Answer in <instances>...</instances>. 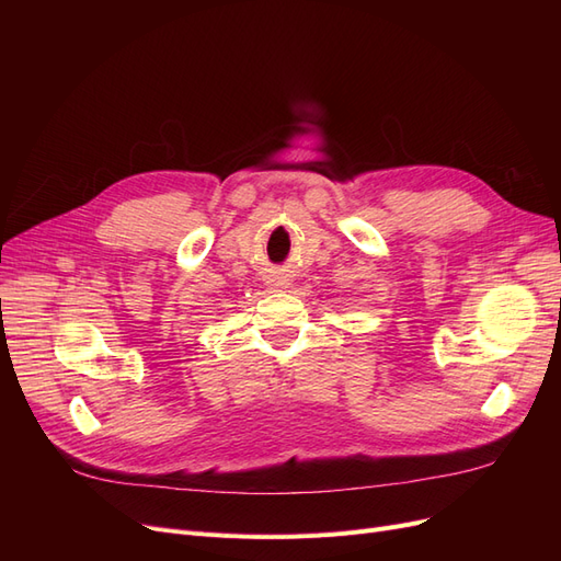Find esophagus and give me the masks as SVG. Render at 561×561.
Segmentation results:
<instances>
[{
  "instance_id": "esophagus-1",
  "label": "esophagus",
  "mask_w": 561,
  "mask_h": 561,
  "mask_svg": "<svg viewBox=\"0 0 561 561\" xmlns=\"http://www.w3.org/2000/svg\"><path fill=\"white\" fill-rule=\"evenodd\" d=\"M268 285L274 287V290H283V287H287V278L276 276V278H271V280H268Z\"/></svg>"
}]
</instances>
